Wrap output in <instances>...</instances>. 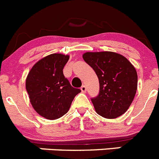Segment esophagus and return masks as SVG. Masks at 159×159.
Here are the masks:
<instances>
[{"mask_svg": "<svg viewBox=\"0 0 159 159\" xmlns=\"http://www.w3.org/2000/svg\"><path fill=\"white\" fill-rule=\"evenodd\" d=\"M81 91H82L83 93L86 92V86H85V85H83L81 87Z\"/></svg>", "mask_w": 159, "mask_h": 159, "instance_id": "obj_1", "label": "esophagus"}]
</instances>
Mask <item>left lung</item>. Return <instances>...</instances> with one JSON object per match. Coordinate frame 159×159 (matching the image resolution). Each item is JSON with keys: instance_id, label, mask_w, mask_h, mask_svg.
I'll return each mask as SVG.
<instances>
[{"instance_id": "left-lung-1", "label": "left lung", "mask_w": 159, "mask_h": 159, "mask_svg": "<svg viewBox=\"0 0 159 159\" xmlns=\"http://www.w3.org/2000/svg\"><path fill=\"white\" fill-rule=\"evenodd\" d=\"M82 57L99 79V94L91 99L97 113L107 119L120 116L136 93L135 67L125 57L111 51L86 52Z\"/></svg>"}]
</instances>
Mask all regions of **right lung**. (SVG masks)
<instances>
[{"label": "right lung", "mask_w": 159, "mask_h": 159, "mask_svg": "<svg viewBox=\"0 0 159 159\" xmlns=\"http://www.w3.org/2000/svg\"><path fill=\"white\" fill-rule=\"evenodd\" d=\"M69 55L52 54L33 66L26 79V89L34 109L43 117L56 120L66 113L81 92L63 74Z\"/></svg>", "instance_id": "add662e5"}]
</instances>
